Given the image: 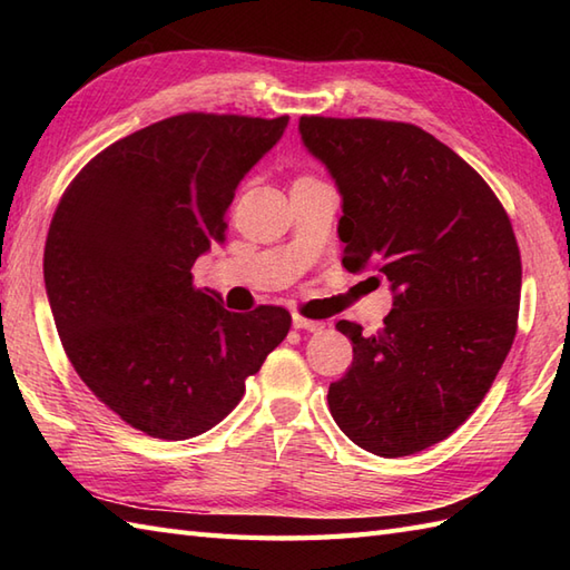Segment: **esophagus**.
I'll return each instance as SVG.
<instances>
[{"instance_id":"1","label":"esophagus","mask_w":570,"mask_h":570,"mask_svg":"<svg viewBox=\"0 0 570 570\" xmlns=\"http://www.w3.org/2000/svg\"><path fill=\"white\" fill-rule=\"evenodd\" d=\"M294 328H298V331H308V333H318V331H323L325 328V323L323 321H311V318H304V316H294Z\"/></svg>"}]
</instances>
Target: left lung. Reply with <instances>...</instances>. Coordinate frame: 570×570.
Masks as SVG:
<instances>
[{
    "instance_id": "1",
    "label": "left lung",
    "mask_w": 570,
    "mask_h": 570,
    "mask_svg": "<svg viewBox=\"0 0 570 570\" xmlns=\"http://www.w3.org/2000/svg\"><path fill=\"white\" fill-rule=\"evenodd\" d=\"M298 131L343 196V266L394 292L374 335L337 323L353 365L331 384V414L374 455L419 453L480 406L514 343L512 223L475 168L416 125L301 117Z\"/></svg>"
}]
</instances>
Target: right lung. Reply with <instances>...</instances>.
<instances>
[{
	"label": "right lung",
	"mask_w": 570,
	"mask_h": 570,
	"mask_svg": "<svg viewBox=\"0 0 570 570\" xmlns=\"http://www.w3.org/2000/svg\"><path fill=\"white\" fill-rule=\"evenodd\" d=\"M286 125V115L161 119L95 156L53 213L43 278L60 343L90 392L151 439L220 423L292 328L286 308L233 313L190 274L225 239L239 180Z\"/></svg>",
	"instance_id": "obj_1"
}]
</instances>
